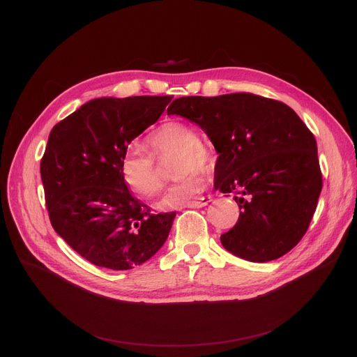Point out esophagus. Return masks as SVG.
Masks as SVG:
<instances>
[{"label": "esophagus", "mask_w": 357, "mask_h": 357, "mask_svg": "<svg viewBox=\"0 0 357 357\" xmlns=\"http://www.w3.org/2000/svg\"><path fill=\"white\" fill-rule=\"evenodd\" d=\"M210 201H211V197H201V198H198V199L190 202L188 205H186V207H188V208H202V207H205V205H207Z\"/></svg>", "instance_id": "34e87169"}]
</instances>
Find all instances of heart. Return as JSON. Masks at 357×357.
<instances>
[{
  "label": "heart",
  "mask_w": 357,
  "mask_h": 357,
  "mask_svg": "<svg viewBox=\"0 0 357 357\" xmlns=\"http://www.w3.org/2000/svg\"><path fill=\"white\" fill-rule=\"evenodd\" d=\"M152 153L143 147H131L121 160V178L130 191L150 198L159 192L162 179L156 159L179 152L176 175L181 176L159 201L162 210L181 208L192 202L205 188V179L196 171L207 172L214 165L211 150L199 140L198 131L186 123L171 120L160 124L147 139Z\"/></svg>",
  "instance_id": "heart-1"
}]
</instances>
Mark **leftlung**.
<instances>
[{"mask_svg":"<svg viewBox=\"0 0 357 357\" xmlns=\"http://www.w3.org/2000/svg\"><path fill=\"white\" fill-rule=\"evenodd\" d=\"M197 123L218 159L214 186L234 194L241 210L221 234L230 253L269 261L288 253L307 233L323 188L315 137L287 104L250 92L181 97L167 107Z\"/></svg>","mask_w":357,"mask_h":357,"instance_id":"left-lung-1","label":"left lung"}]
</instances>
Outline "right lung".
<instances>
[{"label":"right lung","instance_id":"add662e5","mask_svg":"<svg viewBox=\"0 0 357 357\" xmlns=\"http://www.w3.org/2000/svg\"><path fill=\"white\" fill-rule=\"evenodd\" d=\"M171 96L97 98L56 124L40 162L52 227L91 264L133 269L166 241L176 213L152 214L128 191V143L158 121Z\"/></svg>","mask_w":357,"mask_h":357}]
</instances>
